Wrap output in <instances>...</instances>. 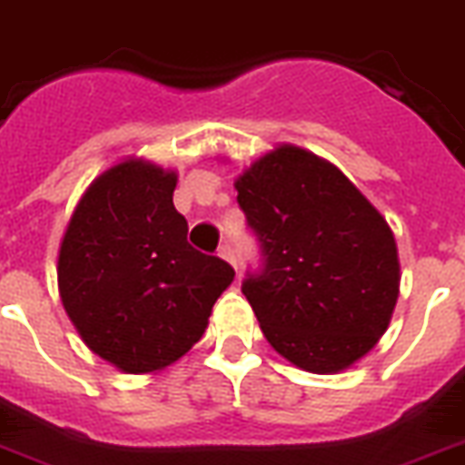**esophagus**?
Segmentation results:
<instances>
[{"mask_svg": "<svg viewBox=\"0 0 465 465\" xmlns=\"http://www.w3.org/2000/svg\"><path fill=\"white\" fill-rule=\"evenodd\" d=\"M217 255H220L222 260H226V262L232 264L233 269H239V262H236V255H233V248L229 243H222L220 251H217Z\"/></svg>", "mask_w": 465, "mask_h": 465, "instance_id": "obj_1", "label": "esophagus"}]
</instances>
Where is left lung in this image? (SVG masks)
Segmentation results:
<instances>
[{"label":"left lung","instance_id":"left-lung-1","mask_svg":"<svg viewBox=\"0 0 465 465\" xmlns=\"http://www.w3.org/2000/svg\"><path fill=\"white\" fill-rule=\"evenodd\" d=\"M264 269L243 295L269 345L310 373L345 371L388 331L400 295L392 229L329 163L281 143L233 182Z\"/></svg>","mask_w":465,"mask_h":465}]
</instances>
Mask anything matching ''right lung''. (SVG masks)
Segmentation results:
<instances>
[{
	"label": "right lung",
	"instance_id": "1",
	"mask_svg": "<svg viewBox=\"0 0 465 465\" xmlns=\"http://www.w3.org/2000/svg\"><path fill=\"white\" fill-rule=\"evenodd\" d=\"M177 173L127 158L94 179L58 248V295L84 345L124 373L174 364L208 329L233 269L186 241Z\"/></svg>",
	"mask_w": 465,
	"mask_h": 465
}]
</instances>
